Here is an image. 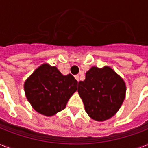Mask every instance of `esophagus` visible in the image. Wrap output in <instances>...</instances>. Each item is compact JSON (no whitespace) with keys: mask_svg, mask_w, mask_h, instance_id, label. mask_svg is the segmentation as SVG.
Returning <instances> with one entry per match:
<instances>
[{"mask_svg":"<svg viewBox=\"0 0 148 148\" xmlns=\"http://www.w3.org/2000/svg\"><path fill=\"white\" fill-rule=\"evenodd\" d=\"M75 78H76V80L77 81H79V75L77 74V75H75Z\"/></svg>","mask_w":148,"mask_h":148,"instance_id":"obj_1","label":"esophagus"}]
</instances>
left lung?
<instances>
[{"mask_svg": "<svg viewBox=\"0 0 148 148\" xmlns=\"http://www.w3.org/2000/svg\"><path fill=\"white\" fill-rule=\"evenodd\" d=\"M77 91L86 113L92 119L103 121L113 117L125 97L124 80L109 67H91L85 80L78 82Z\"/></svg>", "mask_w": 148, "mask_h": 148, "instance_id": "left-lung-1", "label": "left lung"}]
</instances>
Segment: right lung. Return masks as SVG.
Returning a JSON list of instances; mask_svg holds the SVG:
<instances>
[{"label":"right lung","instance_id":"right-lung-1","mask_svg":"<svg viewBox=\"0 0 148 148\" xmlns=\"http://www.w3.org/2000/svg\"><path fill=\"white\" fill-rule=\"evenodd\" d=\"M77 81L73 75L64 76L56 67L45 64L27 79L24 91L34 109L49 117L64 109L77 90Z\"/></svg>","mask_w":148,"mask_h":148}]
</instances>
